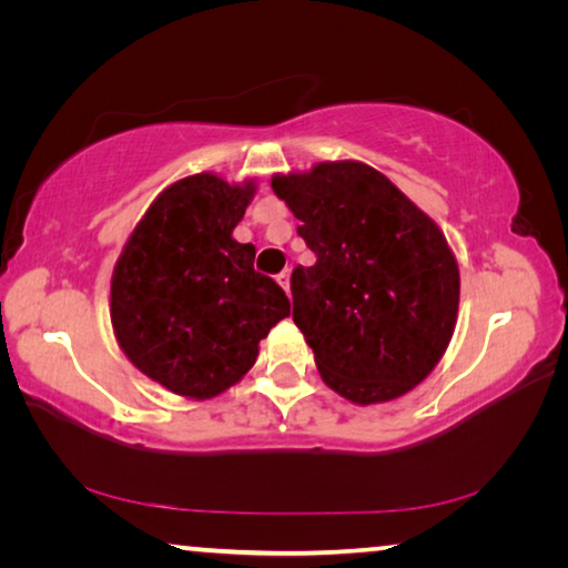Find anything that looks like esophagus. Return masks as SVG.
Wrapping results in <instances>:
<instances>
[{"instance_id": "esophagus-1", "label": "esophagus", "mask_w": 568, "mask_h": 568, "mask_svg": "<svg viewBox=\"0 0 568 568\" xmlns=\"http://www.w3.org/2000/svg\"><path fill=\"white\" fill-rule=\"evenodd\" d=\"M277 283H281L283 291L291 295V271H283L281 275H277Z\"/></svg>"}]
</instances>
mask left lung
I'll return each instance as SVG.
<instances>
[{"label": "left lung", "instance_id": "left-lung-1", "mask_svg": "<svg viewBox=\"0 0 568 568\" xmlns=\"http://www.w3.org/2000/svg\"><path fill=\"white\" fill-rule=\"evenodd\" d=\"M271 187L315 253L291 291L323 383L358 406L406 396L454 338L460 275L446 235L358 160L277 172Z\"/></svg>", "mask_w": 568, "mask_h": 568}]
</instances>
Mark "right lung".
<instances>
[{
    "label": "right lung",
    "mask_w": 568,
    "mask_h": 568,
    "mask_svg": "<svg viewBox=\"0 0 568 568\" xmlns=\"http://www.w3.org/2000/svg\"><path fill=\"white\" fill-rule=\"evenodd\" d=\"M255 190L215 172L172 182L114 263V338L142 376L178 396L207 400L235 386L291 315L283 287L253 267L255 247L233 237Z\"/></svg>",
    "instance_id": "obj_1"
}]
</instances>
